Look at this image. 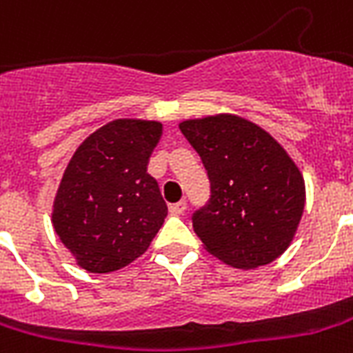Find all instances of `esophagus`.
Listing matches in <instances>:
<instances>
[{
  "instance_id": "34e87169",
  "label": "esophagus",
  "mask_w": 353,
  "mask_h": 353,
  "mask_svg": "<svg viewBox=\"0 0 353 353\" xmlns=\"http://www.w3.org/2000/svg\"><path fill=\"white\" fill-rule=\"evenodd\" d=\"M185 211H187V201H185V200L177 201V203H172V205H170L172 214H183Z\"/></svg>"
}]
</instances>
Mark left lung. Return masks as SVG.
<instances>
[{"label": "left lung", "mask_w": 353, "mask_h": 353, "mask_svg": "<svg viewBox=\"0 0 353 353\" xmlns=\"http://www.w3.org/2000/svg\"><path fill=\"white\" fill-rule=\"evenodd\" d=\"M179 129L211 181V200L192 219L203 248L241 270L278 259L305 207V181L287 150L257 123L230 112L183 120Z\"/></svg>", "instance_id": "1"}]
</instances>
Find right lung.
Segmentation results:
<instances>
[{
    "label": "right lung",
    "mask_w": 353,
    "mask_h": 353,
    "mask_svg": "<svg viewBox=\"0 0 353 353\" xmlns=\"http://www.w3.org/2000/svg\"><path fill=\"white\" fill-rule=\"evenodd\" d=\"M163 123L118 118L88 134L70 159L51 224L75 263L92 274L120 270L141 257L166 219L148 161Z\"/></svg>",
    "instance_id": "1"
}]
</instances>
